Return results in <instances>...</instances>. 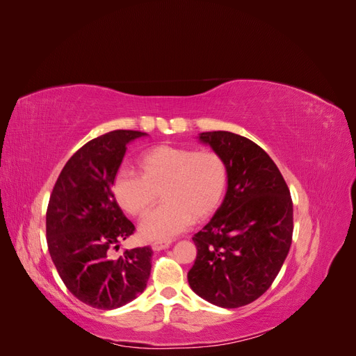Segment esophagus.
Wrapping results in <instances>:
<instances>
[{
    "instance_id": "34e87169",
    "label": "esophagus",
    "mask_w": 356,
    "mask_h": 356,
    "mask_svg": "<svg viewBox=\"0 0 356 356\" xmlns=\"http://www.w3.org/2000/svg\"><path fill=\"white\" fill-rule=\"evenodd\" d=\"M170 241H157V242H153L152 248L154 251H161V250H166V248L170 246Z\"/></svg>"
}]
</instances>
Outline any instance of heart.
I'll list each match as a JSON object with an SVG mask.
<instances>
[{"label": "heart", "mask_w": 356, "mask_h": 356, "mask_svg": "<svg viewBox=\"0 0 356 356\" xmlns=\"http://www.w3.org/2000/svg\"><path fill=\"white\" fill-rule=\"evenodd\" d=\"M136 177L120 172L113 195L122 209L143 218L163 196V207L139 225L147 242L170 241L195 220H207L220 208L229 186V166L215 152L174 145H157L138 159Z\"/></svg>", "instance_id": "heart-1"}]
</instances>
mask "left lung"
<instances>
[{"mask_svg": "<svg viewBox=\"0 0 356 356\" xmlns=\"http://www.w3.org/2000/svg\"><path fill=\"white\" fill-rule=\"evenodd\" d=\"M229 166V186L211 221L193 236L190 288L209 303L236 309L270 288L293 241V200L275 161L251 139L199 134Z\"/></svg>", "mask_w": 356, "mask_h": 356, "instance_id": "1", "label": "left lung"}]
</instances>
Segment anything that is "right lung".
<instances>
[{
	"label": "right lung",
	"mask_w": 356,
	"mask_h": 356,
	"mask_svg": "<svg viewBox=\"0 0 356 356\" xmlns=\"http://www.w3.org/2000/svg\"><path fill=\"white\" fill-rule=\"evenodd\" d=\"M147 136L113 131L84 144L63 166L50 195L46 238L51 261L70 293L96 309L111 310L135 300L152 272L149 246L114 257L134 234L113 195V182L127 144Z\"/></svg>",
	"instance_id": "obj_1"
}]
</instances>
